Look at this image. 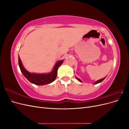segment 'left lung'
<instances>
[{"instance_id": "8db88e82", "label": "left lung", "mask_w": 129, "mask_h": 129, "mask_svg": "<svg viewBox=\"0 0 129 129\" xmlns=\"http://www.w3.org/2000/svg\"><path fill=\"white\" fill-rule=\"evenodd\" d=\"M76 79H77L78 80H79L80 82H82V81H81V80H80L79 79H78V78H77V77H76ZM105 79V77L103 78V79H100V80H98V81H97L94 84H97V83H99L101 82H102V81H103Z\"/></svg>"}]
</instances>
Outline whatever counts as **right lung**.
<instances>
[{
    "label": "right lung",
    "instance_id": "right-lung-1",
    "mask_svg": "<svg viewBox=\"0 0 129 129\" xmlns=\"http://www.w3.org/2000/svg\"><path fill=\"white\" fill-rule=\"evenodd\" d=\"M19 66L20 67V71L25 76L26 79L30 82L36 85H44L52 83L55 80L57 76V72L58 67L61 65L63 60L58 61L56 63L55 67H54L53 71L49 74H32L27 72L23 67L21 63L20 58L19 56L18 57Z\"/></svg>",
    "mask_w": 129,
    "mask_h": 129
}]
</instances>
